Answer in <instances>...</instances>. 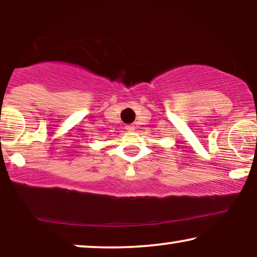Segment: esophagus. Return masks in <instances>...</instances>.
Segmentation results:
<instances>
[{
	"instance_id": "34e87169",
	"label": "esophagus",
	"mask_w": 257,
	"mask_h": 257,
	"mask_svg": "<svg viewBox=\"0 0 257 257\" xmlns=\"http://www.w3.org/2000/svg\"><path fill=\"white\" fill-rule=\"evenodd\" d=\"M126 131H128V132H132V131H135V126L133 125H126Z\"/></svg>"
}]
</instances>
